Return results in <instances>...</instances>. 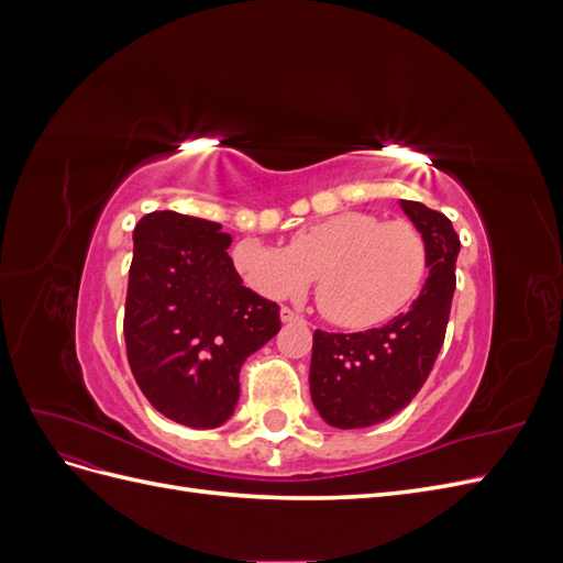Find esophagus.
Here are the masks:
<instances>
[{
  "mask_svg": "<svg viewBox=\"0 0 563 563\" xmlns=\"http://www.w3.org/2000/svg\"><path fill=\"white\" fill-rule=\"evenodd\" d=\"M302 317L298 312H294L291 308H282V321L284 323H291V321H300Z\"/></svg>",
  "mask_w": 563,
  "mask_h": 563,
  "instance_id": "obj_1",
  "label": "esophagus"
}]
</instances>
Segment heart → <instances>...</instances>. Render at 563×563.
Wrapping results in <instances>:
<instances>
[{
	"label": "heart",
	"instance_id": "1",
	"mask_svg": "<svg viewBox=\"0 0 563 563\" xmlns=\"http://www.w3.org/2000/svg\"><path fill=\"white\" fill-rule=\"evenodd\" d=\"M232 258L255 291L269 298L300 296L319 274V310L343 329H373L397 317L428 269V249L413 225L362 211L300 228L288 249L244 240Z\"/></svg>",
	"mask_w": 563,
	"mask_h": 563
}]
</instances>
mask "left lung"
<instances>
[{
	"label": "left lung",
	"instance_id": "8db88e82",
	"mask_svg": "<svg viewBox=\"0 0 563 563\" xmlns=\"http://www.w3.org/2000/svg\"><path fill=\"white\" fill-rule=\"evenodd\" d=\"M428 249V279L404 314L360 333L314 331L310 395L331 428H371L411 404L444 345L460 240L451 220L399 199Z\"/></svg>",
	"mask_w": 563,
	"mask_h": 563
}]
</instances>
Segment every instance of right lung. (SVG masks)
I'll return each instance as SVG.
<instances>
[{"mask_svg": "<svg viewBox=\"0 0 563 563\" xmlns=\"http://www.w3.org/2000/svg\"><path fill=\"white\" fill-rule=\"evenodd\" d=\"M232 236L207 218L152 211L133 230L124 340L157 411L195 430L232 418L240 368L282 329L279 305L242 284Z\"/></svg>", "mask_w": 563, "mask_h": 563, "instance_id": "add662e5", "label": "right lung"}]
</instances>
